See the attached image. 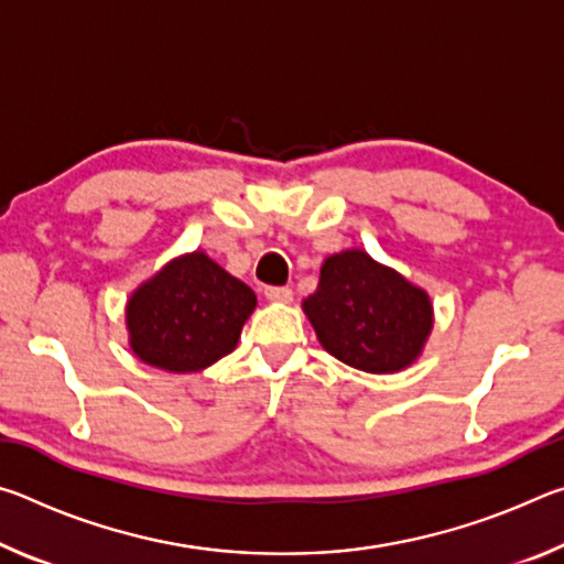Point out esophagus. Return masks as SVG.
<instances>
[{"label":"esophagus","instance_id":"esophagus-1","mask_svg":"<svg viewBox=\"0 0 564 564\" xmlns=\"http://www.w3.org/2000/svg\"><path fill=\"white\" fill-rule=\"evenodd\" d=\"M263 295L269 301H275V303H289L293 301V291L289 289V285H269V289L263 291Z\"/></svg>","mask_w":564,"mask_h":564}]
</instances>
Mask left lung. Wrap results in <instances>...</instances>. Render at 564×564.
I'll return each mask as SVG.
<instances>
[{
    "label": "left lung",
    "mask_w": 564,
    "mask_h": 564,
    "mask_svg": "<svg viewBox=\"0 0 564 564\" xmlns=\"http://www.w3.org/2000/svg\"><path fill=\"white\" fill-rule=\"evenodd\" d=\"M303 311L321 346L366 373H395L410 366L433 328L425 291L362 251L330 256Z\"/></svg>",
    "instance_id": "1"
}]
</instances>
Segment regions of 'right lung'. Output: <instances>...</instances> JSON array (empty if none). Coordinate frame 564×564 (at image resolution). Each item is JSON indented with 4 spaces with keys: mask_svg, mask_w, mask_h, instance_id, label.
<instances>
[{
    "mask_svg": "<svg viewBox=\"0 0 564 564\" xmlns=\"http://www.w3.org/2000/svg\"><path fill=\"white\" fill-rule=\"evenodd\" d=\"M256 293L206 253H188L131 295V348L149 366L191 373L231 352Z\"/></svg>",
    "mask_w": 564,
    "mask_h": 564,
    "instance_id": "1",
    "label": "right lung"
}]
</instances>
